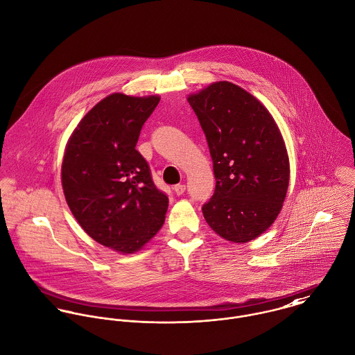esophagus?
I'll use <instances>...</instances> for the list:
<instances>
[{
    "label": "esophagus",
    "instance_id": "1",
    "mask_svg": "<svg viewBox=\"0 0 355 355\" xmlns=\"http://www.w3.org/2000/svg\"><path fill=\"white\" fill-rule=\"evenodd\" d=\"M173 191L176 193V196H182V194H184V191H186V186H184V184H176V186L173 187Z\"/></svg>",
    "mask_w": 355,
    "mask_h": 355
}]
</instances>
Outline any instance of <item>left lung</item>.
Returning <instances> with one entry per match:
<instances>
[{
  "label": "left lung",
  "mask_w": 355,
  "mask_h": 355,
  "mask_svg": "<svg viewBox=\"0 0 355 355\" xmlns=\"http://www.w3.org/2000/svg\"><path fill=\"white\" fill-rule=\"evenodd\" d=\"M202 127L216 178L202 206L221 238L246 243L266 231L284 202L290 162L268 109L246 90L217 82L187 98Z\"/></svg>",
  "instance_id": "left-lung-1"
}]
</instances>
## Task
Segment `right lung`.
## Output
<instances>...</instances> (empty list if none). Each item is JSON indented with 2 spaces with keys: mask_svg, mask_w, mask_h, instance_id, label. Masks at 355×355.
Listing matches in <instances>:
<instances>
[{
  "mask_svg": "<svg viewBox=\"0 0 355 355\" xmlns=\"http://www.w3.org/2000/svg\"><path fill=\"white\" fill-rule=\"evenodd\" d=\"M158 102L107 96L80 120L64 154L61 183L72 214L89 236L119 253L138 252L165 221L168 197L135 149Z\"/></svg>",
  "mask_w": 355,
  "mask_h": 355,
  "instance_id": "1",
  "label": "right lung"
}]
</instances>
